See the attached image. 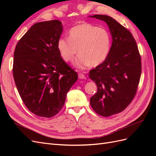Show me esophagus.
Listing matches in <instances>:
<instances>
[{"instance_id": "esophagus-1", "label": "esophagus", "mask_w": 156, "mask_h": 156, "mask_svg": "<svg viewBox=\"0 0 156 156\" xmlns=\"http://www.w3.org/2000/svg\"><path fill=\"white\" fill-rule=\"evenodd\" d=\"M78 77H79V79H86V76H85V75H84L83 74V73H79Z\"/></svg>"}]
</instances>
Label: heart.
Returning <instances> with one entry per match:
<instances>
[{"mask_svg": "<svg viewBox=\"0 0 156 156\" xmlns=\"http://www.w3.org/2000/svg\"><path fill=\"white\" fill-rule=\"evenodd\" d=\"M57 48L63 60L72 61L75 55L79 54L73 62L79 69L102 64L108 57L111 48V36L103 28L83 23L69 30L68 39L60 38Z\"/></svg>", "mask_w": 156, "mask_h": 156, "instance_id": "b5f03b06", "label": "heart"}]
</instances>
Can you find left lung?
<instances>
[{
  "label": "left lung",
  "instance_id": "8db88e82",
  "mask_svg": "<svg viewBox=\"0 0 156 156\" xmlns=\"http://www.w3.org/2000/svg\"><path fill=\"white\" fill-rule=\"evenodd\" d=\"M105 21L112 43L107 59L89 72L98 91L90 98V105L98 115L108 117L123 111L137 90L141 75V58L131 33L110 16H90Z\"/></svg>",
  "mask_w": 156,
  "mask_h": 156
}]
</instances>
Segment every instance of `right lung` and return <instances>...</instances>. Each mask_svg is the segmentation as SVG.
Masks as SVG:
<instances>
[{
	"instance_id": "1",
	"label": "right lung",
	"mask_w": 156,
	"mask_h": 156,
	"mask_svg": "<svg viewBox=\"0 0 156 156\" xmlns=\"http://www.w3.org/2000/svg\"><path fill=\"white\" fill-rule=\"evenodd\" d=\"M62 30L58 20L36 23L18 41L14 51L16 87L25 106L37 116L51 118L58 113L78 79L57 48Z\"/></svg>"
}]
</instances>
